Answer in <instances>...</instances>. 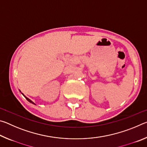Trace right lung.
<instances>
[{"mask_svg":"<svg viewBox=\"0 0 147 147\" xmlns=\"http://www.w3.org/2000/svg\"><path fill=\"white\" fill-rule=\"evenodd\" d=\"M20 92H21V91H20ZM22 94H23V96H24V97H25V98H26V100H28V102H30V103H32V104H34V105H36V104H35V103L34 102H32V100H30V99H29L28 98H27V97H26V96L25 95H24V94L23 93H22Z\"/></svg>","mask_w":147,"mask_h":147,"instance_id":"add662e5","label":"right lung"}]
</instances>
